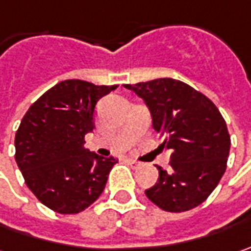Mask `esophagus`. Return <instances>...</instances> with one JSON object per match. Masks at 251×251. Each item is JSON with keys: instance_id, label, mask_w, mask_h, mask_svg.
Segmentation results:
<instances>
[{"instance_id": "1", "label": "esophagus", "mask_w": 251, "mask_h": 251, "mask_svg": "<svg viewBox=\"0 0 251 251\" xmlns=\"http://www.w3.org/2000/svg\"><path fill=\"white\" fill-rule=\"evenodd\" d=\"M127 163L133 167V169H137V167H140V164L142 163H139L137 160H135V158H127Z\"/></svg>"}]
</instances>
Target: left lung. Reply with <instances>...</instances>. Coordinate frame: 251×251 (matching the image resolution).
Listing matches in <instances>:
<instances>
[{"label": "left lung", "instance_id": "1", "mask_svg": "<svg viewBox=\"0 0 251 251\" xmlns=\"http://www.w3.org/2000/svg\"><path fill=\"white\" fill-rule=\"evenodd\" d=\"M147 105L153 129L171 150L170 169L158 167L146 197L167 212H185L205 201L222 178L230 150L224 116L212 101L174 78L125 84Z\"/></svg>", "mask_w": 251, "mask_h": 251}]
</instances>
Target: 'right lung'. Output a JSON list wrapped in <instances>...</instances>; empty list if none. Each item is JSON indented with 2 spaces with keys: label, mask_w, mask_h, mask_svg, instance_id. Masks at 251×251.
I'll list each match as a JSON object with an SVG mask.
<instances>
[{
  "label": "right lung",
  "mask_w": 251,
  "mask_h": 251,
  "mask_svg": "<svg viewBox=\"0 0 251 251\" xmlns=\"http://www.w3.org/2000/svg\"><path fill=\"white\" fill-rule=\"evenodd\" d=\"M118 85L64 80L35 101L15 135V160L27 188L51 211L78 213L100 198L115 160L84 147L97 102Z\"/></svg>",
  "instance_id": "obj_1"
}]
</instances>
